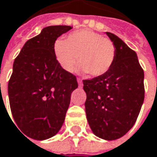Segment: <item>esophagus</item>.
Here are the masks:
<instances>
[{
  "instance_id": "1",
  "label": "esophagus",
  "mask_w": 157,
  "mask_h": 157,
  "mask_svg": "<svg viewBox=\"0 0 157 157\" xmlns=\"http://www.w3.org/2000/svg\"><path fill=\"white\" fill-rule=\"evenodd\" d=\"M77 80H78V86H79V87H81V86H82V80H81L80 78H78Z\"/></svg>"
}]
</instances>
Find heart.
Returning <instances> with one entry per match:
<instances>
[{"instance_id": "1", "label": "heart", "mask_w": 157, "mask_h": 157, "mask_svg": "<svg viewBox=\"0 0 157 157\" xmlns=\"http://www.w3.org/2000/svg\"><path fill=\"white\" fill-rule=\"evenodd\" d=\"M53 53L57 64L66 72L75 69L78 56L79 70L100 77L113 66L116 47L111 40L96 32L80 30L68 35L67 40H56Z\"/></svg>"}]
</instances>
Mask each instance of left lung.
Returning a JSON list of instances; mask_svg holds the SVG:
<instances>
[{"instance_id":"left-lung-1","label":"left lung","mask_w":157,"mask_h":157,"mask_svg":"<svg viewBox=\"0 0 157 157\" xmlns=\"http://www.w3.org/2000/svg\"><path fill=\"white\" fill-rule=\"evenodd\" d=\"M106 35L116 47L114 64L105 74L83 80V90L92 132L113 141L126 134L137 120L144 99V74L136 53L117 36Z\"/></svg>"}]
</instances>
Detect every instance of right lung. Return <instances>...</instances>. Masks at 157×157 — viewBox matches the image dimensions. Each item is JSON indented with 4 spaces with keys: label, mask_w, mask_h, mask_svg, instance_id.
<instances>
[{
    "label": "right lung",
    "mask_w": 157,
    "mask_h": 157,
    "mask_svg": "<svg viewBox=\"0 0 157 157\" xmlns=\"http://www.w3.org/2000/svg\"><path fill=\"white\" fill-rule=\"evenodd\" d=\"M70 29L44 27L25 44L13 62L8 84L10 107L19 131L32 139L46 140L59 132L71 93L78 88L76 77L61 68L53 53L55 41Z\"/></svg>",
    "instance_id": "obj_1"
}]
</instances>
